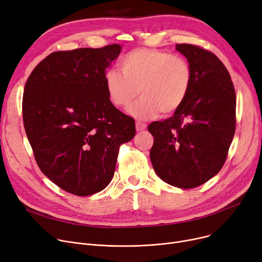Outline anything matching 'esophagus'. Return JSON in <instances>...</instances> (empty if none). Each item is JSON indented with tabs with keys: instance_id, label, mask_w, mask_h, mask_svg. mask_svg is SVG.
I'll return each instance as SVG.
<instances>
[{
	"instance_id": "34e87169",
	"label": "esophagus",
	"mask_w": 262,
	"mask_h": 262,
	"mask_svg": "<svg viewBox=\"0 0 262 262\" xmlns=\"http://www.w3.org/2000/svg\"><path fill=\"white\" fill-rule=\"evenodd\" d=\"M145 128H146V124L141 123V122H137L136 123V129H137V132H142Z\"/></svg>"
}]
</instances>
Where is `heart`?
I'll return each instance as SVG.
<instances>
[{"label":"heart","instance_id":"1","mask_svg":"<svg viewBox=\"0 0 262 262\" xmlns=\"http://www.w3.org/2000/svg\"><path fill=\"white\" fill-rule=\"evenodd\" d=\"M122 72L110 69L105 74V85L110 101L126 109L138 96L129 114L137 120H149L159 113L174 114L189 93L192 71L181 56L154 49H137L120 62Z\"/></svg>","mask_w":262,"mask_h":262}]
</instances>
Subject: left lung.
I'll use <instances>...</instances> for the list:
<instances>
[{"instance_id": "obj_1", "label": "left lung", "mask_w": 262, "mask_h": 262, "mask_svg": "<svg viewBox=\"0 0 262 262\" xmlns=\"http://www.w3.org/2000/svg\"><path fill=\"white\" fill-rule=\"evenodd\" d=\"M187 58L192 81L184 104L164 121L150 123L149 157L167 184L191 189L222 169L236 129V92L215 55L192 45H176Z\"/></svg>"}]
</instances>
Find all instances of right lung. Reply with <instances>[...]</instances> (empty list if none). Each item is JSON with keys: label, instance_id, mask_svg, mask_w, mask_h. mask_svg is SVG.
<instances>
[{"label": "right lung", "instance_id": "1", "mask_svg": "<svg viewBox=\"0 0 262 262\" xmlns=\"http://www.w3.org/2000/svg\"><path fill=\"white\" fill-rule=\"evenodd\" d=\"M121 46L54 52L39 62L23 93V123L38 167L78 196L113 180L119 147L135 135V120L110 102L106 69Z\"/></svg>", "mask_w": 262, "mask_h": 262}]
</instances>
